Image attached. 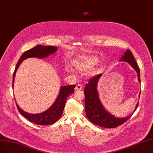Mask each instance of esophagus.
I'll return each instance as SVG.
<instances>
[{
	"instance_id": "34e87169",
	"label": "esophagus",
	"mask_w": 153,
	"mask_h": 153,
	"mask_svg": "<svg viewBox=\"0 0 153 153\" xmlns=\"http://www.w3.org/2000/svg\"><path fill=\"white\" fill-rule=\"evenodd\" d=\"M82 89V86H81V85H77L75 88V91H79L81 90V89Z\"/></svg>"
}]
</instances>
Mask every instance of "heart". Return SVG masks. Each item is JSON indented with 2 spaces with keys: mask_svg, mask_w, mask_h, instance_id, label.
Instances as JSON below:
<instances>
[{
  "mask_svg": "<svg viewBox=\"0 0 153 153\" xmlns=\"http://www.w3.org/2000/svg\"><path fill=\"white\" fill-rule=\"evenodd\" d=\"M99 60L96 57H86L82 59H78L75 60L72 62L73 67L76 70L80 71H86L89 69L93 68L98 63ZM66 71L67 72L71 74L73 72V70L70 67H67ZM94 75L93 72H90L89 74V75Z\"/></svg>",
  "mask_w": 153,
  "mask_h": 153,
  "instance_id": "b5f03b06",
  "label": "heart"
}]
</instances>
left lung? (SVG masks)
<instances>
[{
    "label": "left lung",
    "instance_id": "1",
    "mask_svg": "<svg viewBox=\"0 0 153 153\" xmlns=\"http://www.w3.org/2000/svg\"><path fill=\"white\" fill-rule=\"evenodd\" d=\"M120 61L127 62L131 65V66L137 72L138 79L139 82L141 83L140 68L137 65V62L134 59L131 52L129 49H127V51L124 53L123 56L120 58ZM101 76L102 74H99L93 77L91 79H89V82L85 86L84 93L86 115L90 122L100 127L109 128L117 127L119 125L126 122L131 116L132 114L127 117L117 118L104 109L100 100V97H99L97 89L98 81ZM140 93H141L139 94V97L140 96ZM138 105V102L133 112L137 109Z\"/></svg>",
    "mask_w": 153,
    "mask_h": 153
}]
</instances>
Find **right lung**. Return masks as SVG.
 Segmentation results:
<instances>
[{"label": "right lung", "instance_id": "obj_1", "mask_svg": "<svg viewBox=\"0 0 153 153\" xmlns=\"http://www.w3.org/2000/svg\"><path fill=\"white\" fill-rule=\"evenodd\" d=\"M57 50V48L55 46H42V45H38V46H35L34 48L25 51L16 64L13 72L12 88H13L16 71L21 64V63L24 60L26 59L27 58L31 57H37L39 59L47 57L49 56L52 54V53H55ZM75 86V85L62 86L60 88L58 97L54 103L48 109L42 113L31 114L26 112L23 111L16 102L17 109L25 118L34 124L39 125H49L53 124L56 122L62 116L63 111H64V109L67 99L70 94L74 93V88Z\"/></svg>", "mask_w": 153, "mask_h": 153}]
</instances>
